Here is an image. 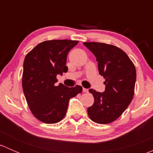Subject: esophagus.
<instances>
[{
    "instance_id": "1",
    "label": "esophagus",
    "mask_w": 153,
    "mask_h": 153,
    "mask_svg": "<svg viewBox=\"0 0 153 153\" xmlns=\"http://www.w3.org/2000/svg\"><path fill=\"white\" fill-rule=\"evenodd\" d=\"M83 92H88V89H86V88H83Z\"/></svg>"
}]
</instances>
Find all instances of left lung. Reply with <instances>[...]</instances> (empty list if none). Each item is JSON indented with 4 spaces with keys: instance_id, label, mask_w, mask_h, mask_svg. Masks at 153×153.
Segmentation results:
<instances>
[{
    "instance_id": "left-lung-1",
    "label": "left lung",
    "mask_w": 153,
    "mask_h": 153,
    "mask_svg": "<svg viewBox=\"0 0 153 153\" xmlns=\"http://www.w3.org/2000/svg\"><path fill=\"white\" fill-rule=\"evenodd\" d=\"M98 61L99 74L105 79V91L89 89L94 104L87 108L94 122L106 124L119 118L132 101L134 95L136 70L128 55L118 47L98 42H85Z\"/></svg>"
}]
</instances>
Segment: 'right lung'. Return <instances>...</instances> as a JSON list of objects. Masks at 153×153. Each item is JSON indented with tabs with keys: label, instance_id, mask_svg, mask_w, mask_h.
Masks as SVG:
<instances>
[{
	"label": "right lung",
	"instance_id": "1",
	"mask_svg": "<svg viewBox=\"0 0 153 153\" xmlns=\"http://www.w3.org/2000/svg\"><path fill=\"white\" fill-rule=\"evenodd\" d=\"M78 43L70 40L44 41L26 55L23 90L32 114L42 122L55 124L61 121L67 113L69 99L82 90L79 85H55L57 75L67 72V55Z\"/></svg>",
	"mask_w": 153,
	"mask_h": 153
}]
</instances>
